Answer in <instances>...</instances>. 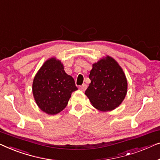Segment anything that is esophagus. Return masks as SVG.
<instances>
[{
    "label": "esophagus",
    "mask_w": 160,
    "mask_h": 160,
    "mask_svg": "<svg viewBox=\"0 0 160 160\" xmlns=\"http://www.w3.org/2000/svg\"><path fill=\"white\" fill-rule=\"evenodd\" d=\"M87 87H88V86H87L86 84H82V85H81V86L79 87V89L81 90V91H85V90H86Z\"/></svg>",
    "instance_id": "34e87169"
}]
</instances>
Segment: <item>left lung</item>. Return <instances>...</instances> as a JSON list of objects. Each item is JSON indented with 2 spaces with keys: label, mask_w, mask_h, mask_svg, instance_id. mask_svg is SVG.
<instances>
[{
  "label": "left lung",
  "mask_w": 160,
  "mask_h": 160,
  "mask_svg": "<svg viewBox=\"0 0 160 160\" xmlns=\"http://www.w3.org/2000/svg\"><path fill=\"white\" fill-rule=\"evenodd\" d=\"M89 78L91 82L85 94L96 109L112 111L121 104L128 82L122 69L113 58L107 56L93 64Z\"/></svg>",
  "instance_id": "1"
}]
</instances>
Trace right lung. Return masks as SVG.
<instances>
[{
  "label": "right lung",
  "mask_w": 160,
  "mask_h": 160,
  "mask_svg": "<svg viewBox=\"0 0 160 160\" xmlns=\"http://www.w3.org/2000/svg\"><path fill=\"white\" fill-rule=\"evenodd\" d=\"M59 60L51 58L42 64L35 76L32 93L35 102L42 112L57 114L62 112L77 91L75 80L67 75Z\"/></svg>",
  "instance_id": "obj_1"
}]
</instances>
